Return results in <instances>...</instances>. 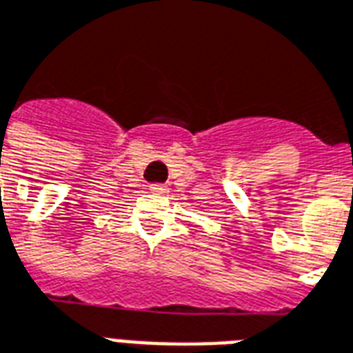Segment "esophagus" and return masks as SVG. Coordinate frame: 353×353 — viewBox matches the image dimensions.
<instances>
[{"label":"esophagus","mask_w":353,"mask_h":353,"mask_svg":"<svg viewBox=\"0 0 353 353\" xmlns=\"http://www.w3.org/2000/svg\"><path fill=\"white\" fill-rule=\"evenodd\" d=\"M149 191L153 192V194H166L168 187L162 183H153V185H149Z\"/></svg>","instance_id":"obj_1"}]
</instances>
